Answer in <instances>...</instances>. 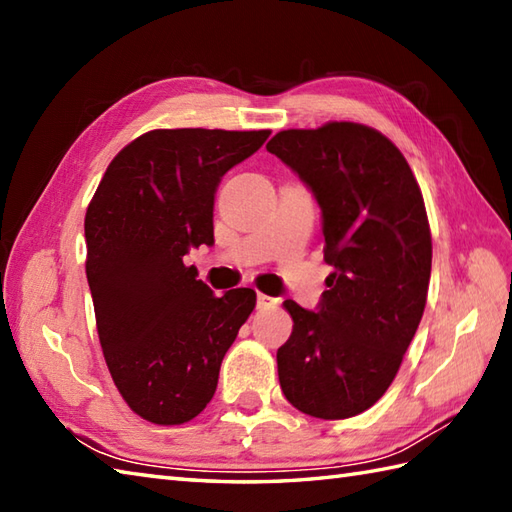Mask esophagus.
<instances>
[{"label":"esophagus","mask_w":512,"mask_h":512,"mask_svg":"<svg viewBox=\"0 0 512 512\" xmlns=\"http://www.w3.org/2000/svg\"><path fill=\"white\" fill-rule=\"evenodd\" d=\"M277 306V299L264 295V292H257V308L259 310H266V308H273Z\"/></svg>","instance_id":"34e87169"}]
</instances>
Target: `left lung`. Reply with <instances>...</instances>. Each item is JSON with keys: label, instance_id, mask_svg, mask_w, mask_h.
I'll return each instance as SVG.
<instances>
[{"label": "left lung", "instance_id": "1", "mask_svg": "<svg viewBox=\"0 0 512 512\" xmlns=\"http://www.w3.org/2000/svg\"><path fill=\"white\" fill-rule=\"evenodd\" d=\"M266 149L312 191L334 266L317 310L284 301L295 325L277 350L279 385L308 416L352 418L396 378L427 303L422 193L398 147L358 123L288 129Z\"/></svg>", "mask_w": 512, "mask_h": 512}]
</instances>
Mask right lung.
<instances>
[{
    "instance_id": "obj_1",
    "label": "right lung",
    "mask_w": 512,
    "mask_h": 512,
    "mask_svg": "<svg viewBox=\"0 0 512 512\" xmlns=\"http://www.w3.org/2000/svg\"><path fill=\"white\" fill-rule=\"evenodd\" d=\"M268 136L154 129L118 151L85 213V273L105 363L149 422L182 424L209 405L222 358L255 308V290L213 295L184 257L213 246L217 187Z\"/></svg>"
}]
</instances>
